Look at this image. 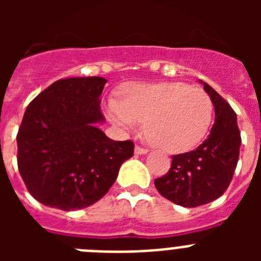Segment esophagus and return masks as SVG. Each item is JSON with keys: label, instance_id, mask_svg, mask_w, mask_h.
Wrapping results in <instances>:
<instances>
[{"label": "esophagus", "instance_id": "esophagus-1", "mask_svg": "<svg viewBox=\"0 0 261 261\" xmlns=\"http://www.w3.org/2000/svg\"><path fill=\"white\" fill-rule=\"evenodd\" d=\"M147 151H149V149H147V147L138 146V145L135 147V153H136V154H146Z\"/></svg>", "mask_w": 261, "mask_h": 261}]
</instances>
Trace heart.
Segmentation results:
<instances>
[{
	"label": "heart",
	"mask_w": 261,
	"mask_h": 261,
	"mask_svg": "<svg viewBox=\"0 0 261 261\" xmlns=\"http://www.w3.org/2000/svg\"><path fill=\"white\" fill-rule=\"evenodd\" d=\"M108 115L125 129L145 123L149 141L170 153L190 150L208 132L213 116L211 96L184 82L129 85L123 100L110 99Z\"/></svg>",
	"instance_id": "1"
}]
</instances>
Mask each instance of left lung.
I'll list each match as a JSON object with an SVG mask.
<instances>
[{"mask_svg": "<svg viewBox=\"0 0 261 261\" xmlns=\"http://www.w3.org/2000/svg\"><path fill=\"white\" fill-rule=\"evenodd\" d=\"M216 120L208 138L197 149L172 155L171 167L154 180L158 192L186 208H195L218 199L227 190L239 159L242 144L237 114L208 84Z\"/></svg>", "mask_w": 261, "mask_h": 261, "instance_id": "1", "label": "left lung"}]
</instances>
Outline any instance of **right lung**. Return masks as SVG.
Here are the masks:
<instances>
[{"label": "right lung", "instance_id": "1", "mask_svg": "<svg viewBox=\"0 0 261 261\" xmlns=\"http://www.w3.org/2000/svg\"><path fill=\"white\" fill-rule=\"evenodd\" d=\"M107 80H59L29 105L17 135L18 170L34 199L61 211L87 208L116 180L135 151L130 140L114 141L96 123Z\"/></svg>", "mask_w": 261, "mask_h": 261}]
</instances>
